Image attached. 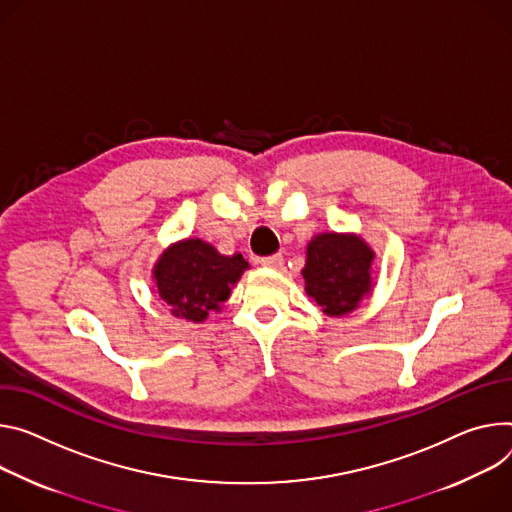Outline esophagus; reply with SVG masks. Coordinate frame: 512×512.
<instances>
[{
	"mask_svg": "<svg viewBox=\"0 0 512 512\" xmlns=\"http://www.w3.org/2000/svg\"><path fill=\"white\" fill-rule=\"evenodd\" d=\"M261 265L263 267H269V269H282L284 267V255H269V257H263L261 259Z\"/></svg>",
	"mask_w": 512,
	"mask_h": 512,
	"instance_id": "obj_1",
	"label": "esophagus"
}]
</instances>
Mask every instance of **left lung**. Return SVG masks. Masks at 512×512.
<instances>
[{
  "mask_svg": "<svg viewBox=\"0 0 512 512\" xmlns=\"http://www.w3.org/2000/svg\"><path fill=\"white\" fill-rule=\"evenodd\" d=\"M376 253L357 235L322 232L306 247L302 269L306 294L329 316L353 312L371 286V263Z\"/></svg>",
  "mask_w": 512,
  "mask_h": 512,
  "instance_id": "1",
  "label": "left lung"
}]
</instances>
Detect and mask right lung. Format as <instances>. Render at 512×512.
Listing matches in <instances>:
<instances>
[{"label": "right lung", "mask_w": 512, "mask_h": 512, "mask_svg": "<svg viewBox=\"0 0 512 512\" xmlns=\"http://www.w3.org/2000/svg\"><path fill=\"white\" fill-rule=\"evenodd\" d=\"M245 269L241 253L228 257L202 239H183L161 253L153 277L173 316L202 322L222 308Z\"/></svg>", "instance_id": "obj_1"}]
</instances>
